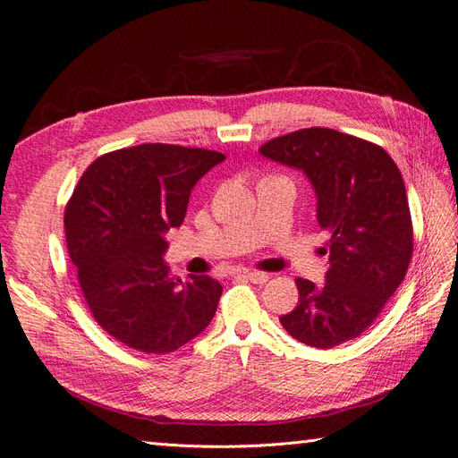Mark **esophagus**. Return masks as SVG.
Returning <instances> with one entry per match:
<instances>
[{
    "label": "esophagus",
    "mask_w": 458,
    "mask_h": 458,
    "mask_svg": "<svg viewBox=\"0 0 458 458\" xmlns=\"http://www.w3.org/2000/svg\"><path fill=\"white\" fill-rule=\"evenodd\" d=\"M242 276H244L246 281H250L254 284H263V283L269 279V275L267 273H261V271H244Z\"/></svg>",
    "instance_id": "34e87169"
}]
</instances>
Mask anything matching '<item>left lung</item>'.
Masks as SVG:
<instances>
[{
    "mask_svg": "<svg viewBox=\"0 0 458 458\" xmlns=\"http://www.w3.org/2000/svg\"><path fill=\"white\" fill-rule=\"evenodd\" d=\"M259 155L306 174L317 221L330 237L325 283L296 279L298 306L279 317L298 342L328 350L357 338L403 283L412 224L401 172L387 152L359 137L308 128L267 141Z\"/></svg>",
    "mask_w": 458,
    "mask_h": 458,
    "instance_id": "left-lung-1",
    "label": "left lung"
}]
</instances>
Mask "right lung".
Returning a JSON list of instances; mask_svg holds the SVG:
<instances>
[{"mask_svg":"<svg viewBox=\"0 0 458 458\" xmlns=\"http://www.w3.org/2000/svg\"><path fill=\"white\" fill-rule=\"evenodd\" d=\"M225 157L145 143L97 158L64 212L66 246L95 321L128 348L170 353L210 325L224 288L183 283L164 261L165 233L183 224L191 191Z\"/></svg>","mask_w":458,"mask_h":458,"instance_id":"1","label":"right lung"}]
</instances>
